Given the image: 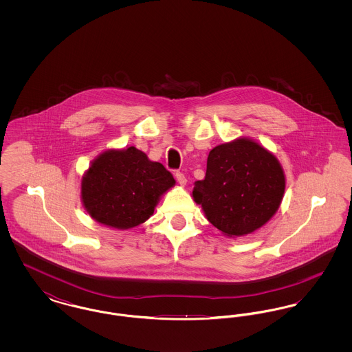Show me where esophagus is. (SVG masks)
<instances>
[{"label": "esophagus", "mask_w": 352, "mask_h": 352, "mask_svg": "<svg viewBox=\"0 0 352 352\" xmlns=\"http://www.w3.org/2000/svg\"><path fill=\"white\" fill-rule=\"evenodd\" d=\"M175 178H177L178 184H181V186H184V184H187V179H186L184 174H182L181 171H177V173H175Z\"/></svg>", "instance_id": "1"}]
</instances>
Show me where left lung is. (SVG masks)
Wrapping results in <instances>:
<instances>
[{
  "label": "left lung",
  "instance_id": "left-lung-1",
  "mask_svg": "<svg viewBox=\"0 0 352 352\" xmlns=\"http://www.w3.org/2000/svg\"><path fill=\"white\" fill-rule=\"evenodd\" d=\"M284 168L273 153L252 138L240 137L215 146L207 158L203 181L192 198L207 220L228 237L252 234L280 208Z\"/></svg>",
  "mask_w": 352,
  "mask_h": 352
}]
</instances>
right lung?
Here are the masks:
<instances>
[{
	"mask_svg": "<svg viewBox=\"0 0 352 352\" xmlns=\"http://www.w3.org/2000/svg\"><path fill=\"white\" fill-rule=\"evenodd\" d=\"M174 184L171 173L144 151L134 146L108 149L84 173L80 198L98 223L129 230L151 218L161 197Z\"/></svg>",
	"mask_w": 352,
	"mask_h": 352,
	"instance_id": "add662e5",
	"label": "right lung"
}]
</instances>
